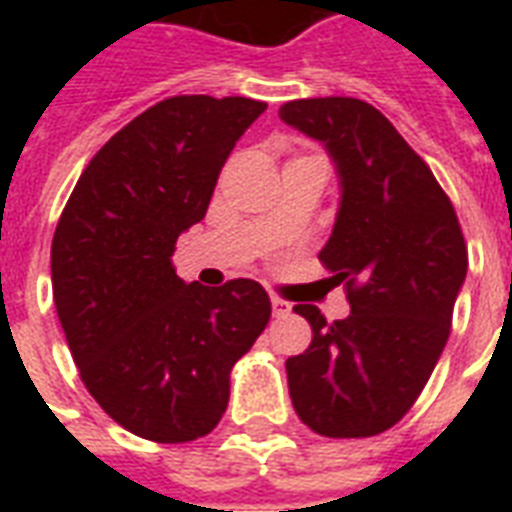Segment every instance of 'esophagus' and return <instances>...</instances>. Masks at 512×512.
<instances>
[{
	"instance_id": "34e87169",
	"label": "esophagus",
	"mask_w": 512,
	"mask_h": 512,
	"mask_svg": "<svg viewBox=\"0 0 512 512\" xmlns=\"http://www.w3.org/2000/svg\"><path fill=\"white\" fill-rule=\"evenodd\" d=\"M271 308H273V316H276V319H284V316H289V313H292V305H289L287 300H281V297H271Z\"/></svg>"
}]
</instances>
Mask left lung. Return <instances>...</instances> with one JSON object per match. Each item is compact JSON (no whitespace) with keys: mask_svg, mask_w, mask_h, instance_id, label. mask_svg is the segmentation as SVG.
Segmentation results:
<instances>
[{"mask_svg":"<svg viewBox=\"0 0 512 512\" xmlns=\"http://www.w3.org/2000/svg\"><path fill=\"white\" fill-rule=\"evenodd\" d=\"M279 116L321 140L337 167L340 209L319 260L350 303L335 324L316 305H295L313 340L287 358L289 396L319 436H377L412 409L449 340L465 236L428 164L374 106L305 98Z\"/></svg>","mask_w":512,"mask_h":512,"instance_id":"left-lung-1","label":"left lung"}]
</instances>
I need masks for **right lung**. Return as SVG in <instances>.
Here are the masks:
<instances>
[{"label":"right lung","mask_w":512,"mask_h":512,"mask_svg":"<svg viewBox=\"0 0 512 512\" xmlns=\"http://www.w3.org/2000/svg\"><path fill=\"white\" fill-rule=\"evenodd\" d=\"M252 98L177 95L116 132L76 180L52 236V297L84 388L156 444L207 436L231 369L271 319L252 279L223 287L175 273L177 236L207 215Z\"/></svg>","instance_id":"obj_1"}]
</instances>
